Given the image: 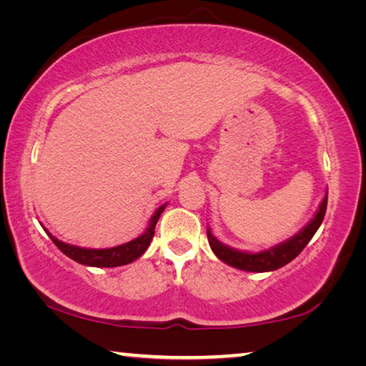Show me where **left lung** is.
Returning <instances> with one entry per match:
<instances>
[{
  "mask_svg": "<svg viewBox=\"0 0 366 366\" xmlns=\"http://www.w3.org/2000/svg\"><path fill=\"white\" fill-rule=\"evenodd\" d=\"M326 207H327V195H325L317 214H315V218L310 221L299 234H295L292 239L272 247L269 250H264L259 253H247V252L234 250L231 247L221 244L209 229H207L208 242H209V247H212V250L214 252V255L229 266H234V268L242 269V271H252V272L274 271L277 268H282L284 264L292 262V259L299 255L303 249H305L307 244L312 240L315 232L318 231V227L325 219Z\"/></svg>",
  "mask_w": 366,
  "mask_h": 366,
  "instance_id": "left-lung-1",
  "label": "left lung"
}]
</instances>
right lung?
Returning <instances> with one entry per match:
<instances>
[{"mask_svg":"<svg viewBox=\"0 0 366 366\" xmlns=\"http://www.w3.org/2000/svg\"><path fill=\"white\" fill-rule=\"evenodd\" d=\"M166 205L159 207L154 214L152 216L150 224H148L147 231L140 235V237L131 240V242L122 244L113 247V249H82V247H76L71 244H64L58 240L54 235L48 232L49 237H51L53 244L58 247V249L64 253L66 257L72 258L74 262L86 266H97V268H114V266H122L127 263H132L134 259H137L140 255H144V252L150 245L153 235H154V226L159 219V214L163 213ZM46 231V229H45Z\"/></svg>","mask_w":366,"mask_h":366,"instance_id":"right-lung-1","label":"right lung"}]
</instances>
